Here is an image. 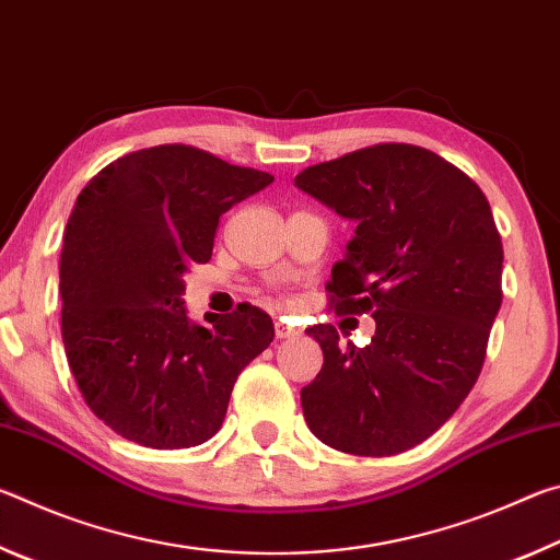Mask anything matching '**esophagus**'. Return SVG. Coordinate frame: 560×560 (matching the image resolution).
Returning a JSON list of instances; mask_svg holds the SVG:
<instances>
[{
	"label": "esophagus",
	"mask_w": 560,
	"mask_h": 560,
	"mask_svg": "<svg viewBox=\"0 0 560 560\" xmlns=\"http://www.w3.org/2000/svg\"><path fill=\"white\" fill-rule=\"evenodd\" d=\"M273 334H277V338H296V336H301V330L289 326V324H283V320H279V324L273 326Z\"/></svg>",
	"instance_id": "34e87169"
}]
</instances>
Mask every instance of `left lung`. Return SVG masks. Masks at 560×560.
<instances>
[{"label": "left lung", "mask_w": 560, "mask_h": 560, "mask_svg": "<svg viewBox=\"0 0 560 560\" xmlns=\"http://www.w3.org/2000/svg\"><path fill=\"white\" fill-rule=\"evenodd\" d=\"M293 185L355 222L330 271L338 314L375 318L365 348L330 324L306 328L324 368L301 390L328 447L390 457L457 412L485 363L501 308L504 249L487 197L432 150L383 143L296 175Z\"/></svg>", "instance_id": "obj_1"}]
</instances>
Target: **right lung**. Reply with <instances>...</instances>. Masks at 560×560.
Masks as SVG:
<instances>
[{
  "label": "right lung",
  "mask_w": 560,
  "mask_h": 560,
  "mask_svg": "<svg viewBox=\"0 0 560 560\" xmlns=\"http://www.w3.org/2000/svg\"><path fill=\"white\" fill-rule=\"evenodd\" d=\"M271 183L205 150L155 145L83 187L63 234L61 338L83 400L120 438L179 450L222 428L273 324L249 303L212 328L192 324L183 277L210 261L220 217Z\"/></svg>",
  "instance_id": "obj_1"
}]
</instances>
